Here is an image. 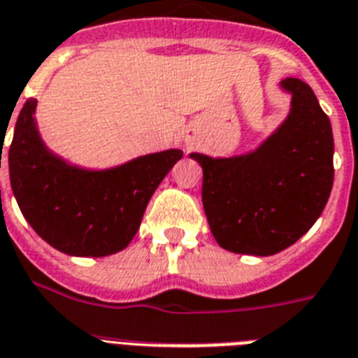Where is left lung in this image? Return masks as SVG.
I'll return each instance as SVG.
<instances>
[{"label":"left lung","mask_w":358,"mask_h":358,"mask_svg":"<svg viewBox=\"0 0 358 358\" xmlns=\"http://www.w3.org/2000/svg\"><path fill=\"white\" fill-rule=\"evenodd\" d=\"M283 123L257 149L229 158L191 152L204 171L202 204L215 241L234 254L274 255L315 224L333 189V130L315 92L283 78Z\"/></svg>","instance_id":"1"}]
</instances>
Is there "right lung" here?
Masks as SVG:
<instances>
[{
  "label": "right lung",
  "mask_w": 358,
  "mask_h": 358,
  "mask_svg": "<svg viewBox=\"0 0 358 358\" xmlns=\"http://www.w3.org/2000/svg\"><path fill=\"white\" fill-rule=\"evenodd\" d=\"M34 112L36 99H29L8 149L10 185L25 220L62 254L104 257L124 250L150 196L184 152L169 149L110 169H84L48 149Z\"/></svg>",
  "instance_id": "1"
}]
</instances>
